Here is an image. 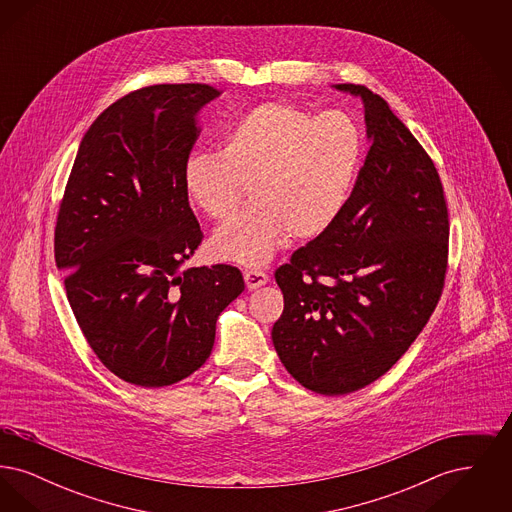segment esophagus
I'll list each match as a JSON object with an SVG mask.
<instances>
[{"instance_id":"1","label":"esophagus","mask_w":512,"mask_h":512,"mask_svg":"<svg viewBox=\"0 0 512 512\" xmlns=\"http://www.w3.org/2000/svg\"><path fill=\"white\" fill-rule=\"evenodd\" d=\"M245 284L249 290H255V288H261L268 282L267 272L263 270H257V268H249L244 272Z\"/></svg>"}]
</instances>
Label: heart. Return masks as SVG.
<instances>
[{
    "label": "heart",
    "instance_id": "1",
    "mask_svg": "<svg viewBox=\"0 0 512 512\" xmlns=\"http://www.w3.org/2000/svg\"><path fill=\"white\" fill-rule=\"evenodd\" d=\"M361 126L341 111L315 115L268 101L247 111L224 136V151H194L184 190L213 219H230L251 186L255 205L213 236V253L249 267L265 265L290 236L328 232L345 211L365 163Z\"/></svg>",
    "mask_w": 512,
    "mask_h": 512
}]
</instances>
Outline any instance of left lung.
Wrapping results in <instances>:
<instances>
[{
  "instance_id": "1",
  "label": "left lung",
  "mask_w": 512,
  "mask_h": 512,
  "mask_svg": "<svg viewBox=\"0 0 512 512\" xmlns=\"http://www.w3.org/2000/svg\"><path fill=\"white\" fill-rule=\"evenodd\" d=\"M365 103L370 149L338 222L274 278L284 313L274 349L307 390H361L395 365L432 317L445 284L449 211L438 169L386 99L336 84Z\"/></svg>"
}]
</instances>
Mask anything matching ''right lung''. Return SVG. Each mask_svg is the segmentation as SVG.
Here are the masks:
<instances>
[{
  "mask_svg": "<svg viewBox=\"0 0 512 512\" xmlns=\"http://www.w3.org/2000/svg\"><path fill=\"white\" fill-rule=\"evenodd\" d=\"M207 84H155L109 105L84 134L55 224L74 318L124 382L171 386L203 365L220 313L244 292L232 265L182 268L203 240L184 163Z\"/></svg>",
  "mask_w": 512,
  "mask_h": 512,
  "instance_id": "add662e5",
  "label": "right lung"
}]
</instances>
